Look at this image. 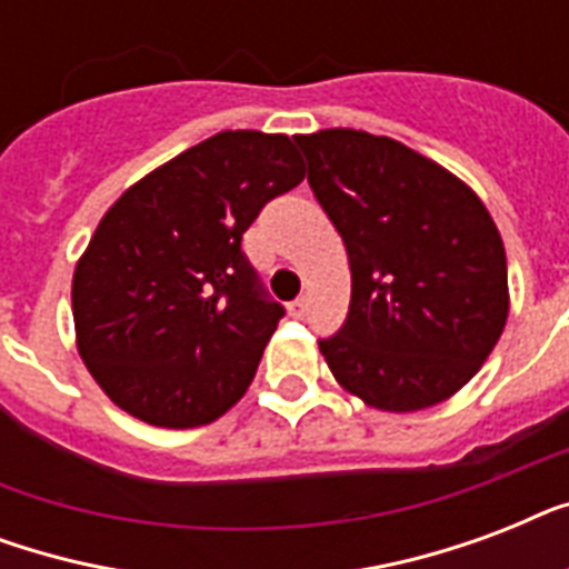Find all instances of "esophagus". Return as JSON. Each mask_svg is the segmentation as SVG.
<instances>
[{
    "instance_id": "34e87169",
    "label": "esophagus",
    "mask_w": 569,
    "mask_h": 569,
    "mask_svg": "<svg viewBox=\"0 0 569 569\" xmlns=\"http://www.w3.org/2000/svg\"><path fill=\"white\" fill-rule=\"evenodd\" d=\"M307 310H310V298H307V295H301V298H295V301L289 303V316H292V319H303Z\"/></svg>"
}]
</instances>
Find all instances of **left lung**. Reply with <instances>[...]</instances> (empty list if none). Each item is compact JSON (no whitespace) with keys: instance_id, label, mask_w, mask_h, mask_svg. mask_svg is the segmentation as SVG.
I'll return each instance as SVG.
<instances>
[{"instance_id":"left-lung-1","label":"left lung","mask_w":569,"mask_h":569,"mask_svg":"<svg viewBox=\"0 0 569 569\" xmlns=\"http://www.w3.org/2000/svg\"><path fill=\"white\" fill-rule=\"evenodd\" d=\"M310 189L342 236L351 307L319 351L346 392L413 413L476 378L508 321L502 236L467 182L387 136L295 138Z\"/></svg>"}]
</instances>
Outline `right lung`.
Wrapping results in <instances>:
<instances>
[{"mask_svg":"<svg viewBox=\"0 0 569 569\" xmlns=\"http://www.w3.org/2000/svg\"><path fill=\"white\" fill-rule=\"evenodd\" d=\"M303 180L289 136L218 132L129 186L73 271L76 348L147 425L214 422L257 375L283 307L241 253L259 209Z\"/></svg>","mask_w":569,"mask_h":569,"instance_id":"add662e5","label":"right lung"}]
</instances>
